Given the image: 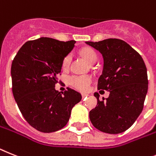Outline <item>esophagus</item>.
Listing matches in <instances>:
<instances>
[{"label":"esophagus","mask_w":156,"mask_h":156,"mask_svg":"<svg viewBox=\"0 0 156 156\" xmlns=\"http://www.w3.org/2000/svg\"><path fill=\"white\" fill-rule=\"evenodd\" d=\"M82 98H86V97L88 96V94H82Z\"/></svg>","instance_id":"obj_1"}]
</instances>
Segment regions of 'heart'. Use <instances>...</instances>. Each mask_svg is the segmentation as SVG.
<instances>
[{"mask_svg":"<svg viewBox=\"0 0 156 156\" xmlns=\"http://www.w3.org/2000/svg\"><path fill=\"white\" fill-rule=\"evenodd\" d=\"M82 55L90 63L96 62L98 55L96 52L91 48H86L82 51ZM72 59L71 54H68L62 60V67L67 68L70 66ZM68 82L72 86L80 90H86L92 82V78L89 75H72L69 77Z\"/></svg>","mask_w":156,"mask_h":156,"instance_id":"obj_1","label":"heart"}]
</instances>
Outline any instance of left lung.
<instances>
[{"instance_id": "left-lung-1", "label": "left lung", "mask_w": 156, "mask_h": 156, "mask_svg": "<svg viewBox=\"0 0 156 156\" xmlns=\"http://www.w3.org/2000/svg\"><path fill=\"white\" fill-rule=\"evenodd\" d=\"M98 50L104 60L102 74L98 88L107 90L106 100H99L90 112V119L96 129L103 133L118 134L134 124L144 108L148 88L147 68L140 55L126 42L107 39L86 42Z\"/></svg>"}]
</instances>
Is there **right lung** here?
<instances>
[{
	"label": "right lung",
	"mask_w": 156,
	"mask_h": 156,
	"mask_svg": "<svg viewBox=\"0 0 156 156\" xmlns=\"http://www.w3.org/2000/svg\"><path fill=\"white\" fill-rule=\"evenodd\" d=\"M75 43L48 37L27 41L12 63L14 99L27 122L42 133L62 129L73 107L82 100L81 94L72 89L61 94L55 88L62 60Z\"/></svg>",
	"instance_id": "1"
}]
</instances>
